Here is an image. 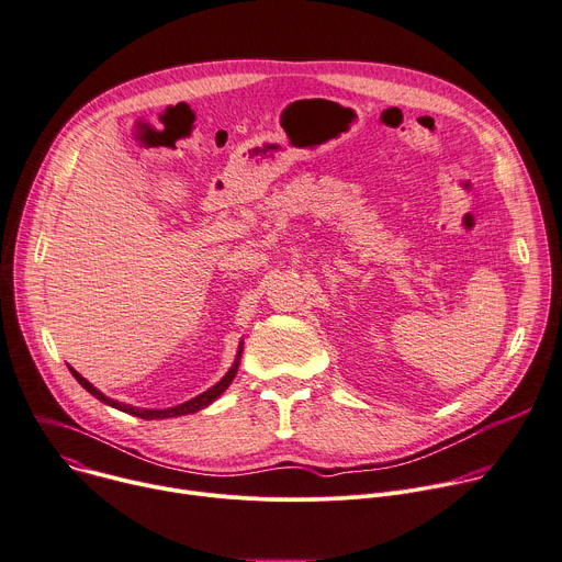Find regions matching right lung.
<instances>
[{"instance_id": "add662e5", "label": "right lung", "mask_w": 562, "mask_h": 562, "mask_svg": "<svg viewBox=\"0 0 562 562\" xmlns=\"http://www.w3.org/2000/svg\"><path fill=\"white\" fill-rule=\"evenodd\" d=\"M239 356H241V345H239V351H237V359H235V363H233V368L226 372V376L217 383V385H213L211 390H206V392H201L199 396H194V398H190V401H186V403H181V405H175V407H166V411H143V407H136V405H127V403H119V401H114V398H110V396H105L103 392L100 390H95L85 376H80L74 368H71V374L76 376V381L89 392V394H93L98 401H103V403H108V405H112V407H116V411H123V413H127V415H134V417H140V419H168V417H181V415H192V413H196V411H201V407H206V405H211L228 385H231V381L235 379V374H237V368H239Z\"/></svg>"}]
</instances>
